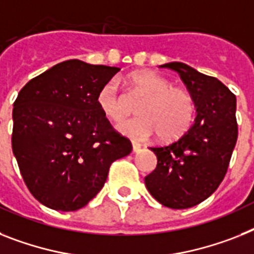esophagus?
<instances>
[{"label": "esophagus", "instance_id": "1", "mask_svg": "<svg viewBox=\"0 0 254 254\" xmlns=\"http://www.w3.org/2000/svg\"><path fill=\"white\" fill-rule=\"evenodd\" d=\"M141 149V145H140L139 142H136V141H132V150L133 152H139V150Z\"/></svg>", "mask_w": 254, "mask_h": 254}]
</instances>
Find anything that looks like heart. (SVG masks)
<instances>
[{"mask_svg":"<svg viewBox=\"0 0 254 254\" xmlns=\"http://www.w3.org/2000/svg\"><path fill=\"white\" fill-rule=\"evenodd\" d=\"M128 81L144 100L136 109L140 117L119 123L121 133L142 141L156 133L161 140H173L187 131L196 112L190 92L173 87L166 77L148 71L132 74ZM97 105L102 114L113 122L125 118L127 106L118 79L102 85L97 94Z\"/></svg>","mask_w":254,"mask_h":254,"instance_id":"b5f03b06","label":"heart"}]
</instances>
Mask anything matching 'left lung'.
Here are the masks:
<instances>
[{
    "label": "left lung",
    "mask_w": 254,
    "mask_h": 254,
    "mask_svg": "<svg viewBox=\"0 0 254 254\" xmlns=\"http://www.w3.org/2000/svg\"><path fill=\"white\" fill-rule=\"evenodd\" d=\"M177 71L196 105V119L184 135L169 145L150 148L157 167L145 186L163 206L187 209L206 200L227 173L238 140L236 97L217 77L182 62L161 64Z\"/></svg>",
    "instance_id": "left-lung-1"
}]
</instances>
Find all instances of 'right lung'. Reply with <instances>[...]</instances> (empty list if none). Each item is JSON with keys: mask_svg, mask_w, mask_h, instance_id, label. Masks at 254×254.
Listing matches in <instances>:
<instances>
[{"mask_svg": "<svg viewBox=\"0 0 254 254\" xmlns=\"http://www.w3.org/2000/svg\"><path fill=\"white\" fill-rule=\"evenodd\" d=\"M121 68L68 60L33 77L12 109V153L32 196L74 211L104 187L110 165L128 156L131 141L115 131L97 94Z\"/></svg>", "mask_w": 254, "mask_h": 254, "instance_id": "add662e5", "label": "right lung"}]
</instances>
